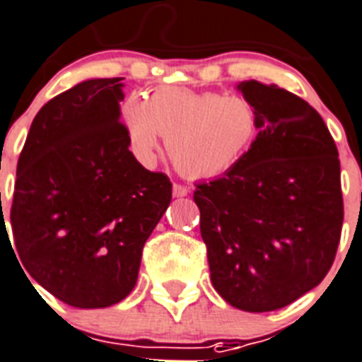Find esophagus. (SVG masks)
<instances>
[{
  "instance_id": "esophagus-1",
  "label": "esophagus",
  "mask_w": 362,
  "mask_h": 362,
  "mask_svg": "<svg viewBox=\"0 0 362 362\" xmlns=\"http://www.w3.org/2000/svg\"><path fill=\"white\" fill-rule=\"evenodd\" d=\"M189 194V189L181 183H173V196L175 198H183V196Z\"/></svg>"
}]
</instances>
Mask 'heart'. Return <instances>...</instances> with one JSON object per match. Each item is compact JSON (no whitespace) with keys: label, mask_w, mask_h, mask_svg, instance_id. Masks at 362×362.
I'll list each match as a JSON object with an SVG mask.
<instances>
[{"label":"heart","mask_w":362,"mask_h":362,"mask_svg":"<svg viewBox=\"0 0 362 362\" xmlns=\"http://www.w3.org/2000/svg\"><path fill=\"white\" fill-rule=\"evenodd\" d=\"M136 158L153 164L166 138L170 160L187 177H215L235 166L258 134V110L239 95L158 88L129 95L121 108Z\"/></svg>","instance_id":"b5f03b06"}]
</instances>
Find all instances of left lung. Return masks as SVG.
Here are the masks:
<instances>
[{
	"mask_svg": "<svg viewBox=\"0 0 362 362\" xmlns=\"http://www.w3.org/2000/svg\"><path fill=\"white\" fill-rule=\"evenodd\" d=\"M258 136L194 202L211 282L245 312L288 306L316 288L337 256L344 221L340 160L327 125L297 95L248 80Z\"/></svg>",
	"mask_w": 362,
	"mask_h": 362,
	"instance_id": "8db88e82",
	"label": "left lung"
}]
</instances>
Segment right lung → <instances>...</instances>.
Returning <instances> with one entry per match:
<instances>
[{"mask_svg":"<svg viewBox=\"0 0 362 362\" xmlns=\"http://www.w3.org/2000/svg\"><path fill=\"white\" fill-rule=\"evenodd\" d=\"M121 80H86L48 100L16 166L18 259L37 284L76 308H106L131 293L144 245L172 199L168 175L129 151Z\"/></svg>","mask_w":362,"mask_h":362,"instance_id":"obj_1","label":"right lung"}]
</instances>
